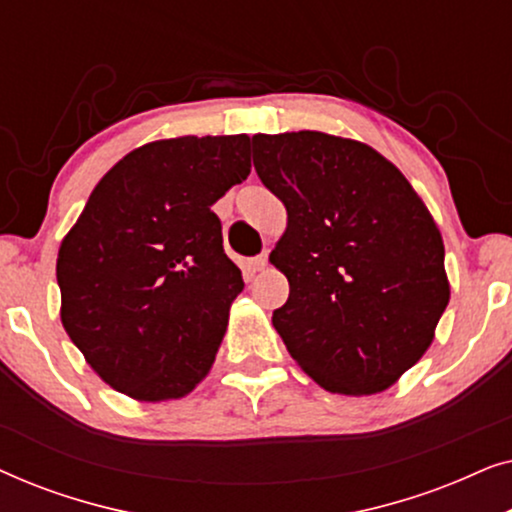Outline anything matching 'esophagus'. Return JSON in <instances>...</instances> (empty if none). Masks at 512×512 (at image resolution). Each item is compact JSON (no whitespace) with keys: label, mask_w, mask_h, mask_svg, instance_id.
<instances>
[{"label":"esophagus","mask_w":512,"mask_h":512,"mask_svg":"<svg viewBox=\"0 0 512 512\" xmlns=\"http://www.w3.org/2000/svg\"><path fill=\"white\" fill-rule=\"evenodd\" d=\"M251 268H254L256 272L268 268V251H265V254H258L256 258H251Z\"/></svg>","instance_id":"esophagus-1"}]
</instances>
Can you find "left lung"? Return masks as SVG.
I'll list each match as a JSON object with an SVG mask.
<instances>
[{
    "label": "left lung",
    "mask_w": 512,
    "mask_h": 512,
    "mask_svg": "<svg viewBox=\"0 0 512 512\" xmlns=\"http://www.w3.org/2000/svg\"><path fill=\"white\" fill-rule=\"evenodd\" d=\"M251 144L289 214L270 254L289 300L272 324L319 387L384 391L422 359L450 303L436 221L398 167L354 139L300 130Z\"/></svg>",
    "instance_id": "obj_1"
}]
</instances>
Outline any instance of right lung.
Returning <instances> with one entry per match:
<instances>
[{
    "instance_id": "add662e5",
    "label": "right lung",
    "mask_w": 512,
    "mask_h": 512,
    "mask_svg": "<svg viewBox=\"0 0 512 512\" xmlns=\"http://www.w3.org/2000/svg\"><path fill=\"white\" fill-rule=\"evenodd\" d=\"M251 139L139 146L104 174L58 251L62 326L109 387L137 401L193 391L244 289L212 205L251 172Z\"/></svg>"
}]
</instances>
